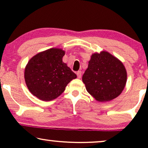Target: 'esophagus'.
<instances>
[{
    "label": "esophagus",
    "mask_w": 148,
    "mask_h": 148,
    "mask_svg": "<svg viewBox=\"0 0 148 148\" xmlns=\"http://www.w3.org/2000/svg\"><path fill=\"white\" fill-rule=\"evenodd\" d=\"M76 74H77V77L79 79H80L81 77H82V71H78L76 73Z\"/></svg>",
    "instance_id": "1"
}]
</instances>
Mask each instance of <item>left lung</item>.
Wrapping results in <instances>:
<instances>
[{"instance_id":"8db88e82","label":"left lung","mask_w":148,"mask_h":148,"mask_svg":"<svg viewBox=\"0 0 148 148\" xmlns=\"http://www.w3.org/2000/svg\"><path fill=\"white\" fill-rule=\"evenodd\" d=\"M82 81L96 100L108 102L121 94L126 84L127 71L120 60L102 51L91 56Z\"/></svg>"}]
</instances>
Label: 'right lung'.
I'll use <instances>...</instances> for the list:
<instances>
[{
  "instance_id": "right-lung-1",
  "label": "right lung",
  "mask_w": 148,
  "mask_h": 148,
  "mask_svg": "<svg viewBox=\"0 0 148 148\" xmlns=\"http://www.w3.org/2000/svg\"><path fill=\"white\" fill-rule=\"evenodd\" d=\"M64 51L50 48L32 57L25 69V80L34 96L43 101L54 100L77 75L62 62Z\"/></svg>"
}]
</instances>
